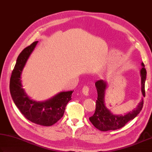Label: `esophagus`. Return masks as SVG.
<instances>
[{
  "instance_id": "34e87169",
  "label": "esophagus",
  "mask_w": 152,
  "mask_h": 152,
  "mask_svg": "<svg viewBox=\"0 0 152 152\" xmlns=\"http://www.w3.org/2000/svg\"><path fill=\"white\" fill-rule=\"evenodd\" d=\"M89 88L87 86H84L82 89V92L83 94L86 95V96H88L89 95Z\"/></svg>"
}]
</instances>
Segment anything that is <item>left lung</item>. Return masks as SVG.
I'll return each mask as SVG.
<instances>
[{"label": "left lung", "instance_id": "8db88e82", "mask_svg": "<svg viewBox=\"0 0 152 152\" xmlns=\"http://www.w3.org/2000/svg\"><path fill=\"white\" fill-rule=\"evenodd\" d=\"M142 68L140 70L141 90L143 97H145V82L147 72L143 63L141 64ZM95 87L97 91V100H96V108L94 115L89 118L92 124L100 131L107 132L121 128L127 122L134 119L142 110L143 105V99L137 105V107L125 115H116L106 107L105 103V91L107 88V83L104 80L99 79L95 82Z\"/></svg>", "mask_w": 152, "mask_h": 152}]
</instances>
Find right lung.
Here are the masks:
<instances>
[{
  "mask_svg": "<svg viewBox=\"0 0 152 152\" xmlns=\"http://www.w3.org/2000/svg\"><path fill=\"white\" fill-rule=\"evenodd\" d=\"M37 43L38 41L33 42L18 55L10 77V92L15 104L28 120L42 126H50L63 117L73 91L59 92L42 102L32 99L26 94L23 88L21 74Z\"/></svg>",
  "mask_w": 152,
  "mask_h": 152,
  "instance_id": "obj_1",
  "label": "right lung"
}]
</instances>
